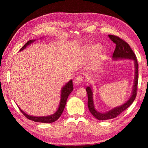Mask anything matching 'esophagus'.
<instances>
[{"instance_id":"1","label":"esophagus","mask_w":148,"mask_h":148,"mask_svg":"<svg viewBox=\"0 0 148 148\" xmlns=\"http://www.w3.org/2000/svg\"><path fill=\"white\" fill-rule=\"evenodd\" d=\"M83 81V77L81 76H78L74 78V84L75 85H79Z\"/></svg>"}]
</instances>
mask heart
<instances>
[{"instance_id": "obj_1", "label": "heart", "mask_w": 148, "mask_h": 148, "mask_svg": "<svg viewBox=\"0 0 148 148\" xmlns=\"http://www.w3.org/2000/svg\"><path fill=\"white\" fill-rule=\"evenodd\" d=\"M100 49V46L99 45H90L86 48L85 51L88 55H92L97 53Z\"/></svg>"}]
</instances>
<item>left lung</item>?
<instances>
[{
    "mask_svg": "<svg viewBox=\"0 0 148 148\" xmlns=\"http://www.w3.org/2000/svg\"><path fill=\"white\" fill-rule=\"evenodd\" d=\"M109 39L115 43L116 48L112 55V58L114 60L118 59H132L134 62L135 65V79L134 84L133 86L132 93V95L127 101L123 104L116 107V108L110 110L106 112H100L97 111L94 106L93 100V92L92 87L88 86L86 90L88 94V106L92 114L99 120H106V119H110L116 118L119 114H120L122 112L126 110L132 103L134 101L137 95V84H138V62L137 61V57L133 50L131 49L129 45L125 42L124 40L119 38V37L109 35Z\"/></svg>",
    "mask_w": 148,
    "mask_h": 148,
    "instance_id": "obj_1",
    "label": "left lung"
}]
</instances>
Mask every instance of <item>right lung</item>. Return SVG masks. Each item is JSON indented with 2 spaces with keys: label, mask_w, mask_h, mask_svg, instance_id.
<instances>
[{
  "label": "right lung",
  "mask_w": 148,
  "mask_h": 148,
  "mask_svg": "<svg viewBox=\"0 0 148 148\" xmlns=\"http://www.w3.org/2000/svg\"><path fill=\"white\" fill-rule=\"evenodd\" d=\"M34 41H36V40H29V41H28L25 45L20 49V51H22V50L25 48L27 46L30 45V44H32ZM72 90H73V84H72V80L71 79V81H69V82L62 88L61 99H60V102L59 107L57 109V111H56L54 114L51 115L47 116H32L26 114L25 112H24L20 108V107H18V108L20 109L21 112L23 113V115L25 116L27 118L30 119V120H32L36 122H39V123H53L57 120V119L60 118V116L62 115L65 107V104H66V102H67L68 97L69 95H70V93L72 92Z\"/></svg>",
  "instance_id": "right-lung-1"
}]
</instances>
